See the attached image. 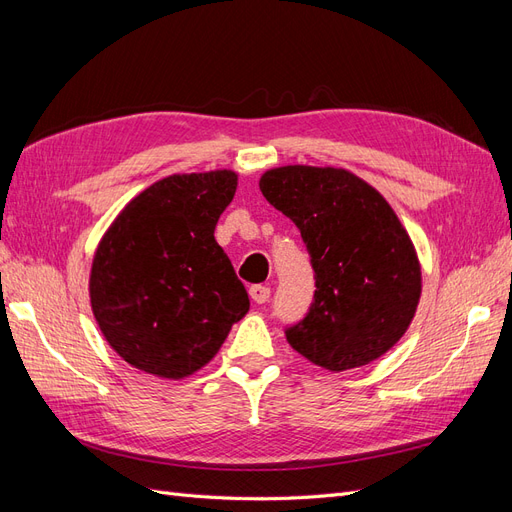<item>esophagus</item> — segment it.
I'll return each instance as SVG.
<instances>
[{"instance_id":"34e87169","label":"esophagus","mask_w":512,"mask_h":512,"mask_svg":"<svg viewBox=\"0 0 512 512\" xmlns=\"http://www.w3.org/2000/svg\"><path fill=\"white\" fill-rule=\"evenodd\" d=\"M250 297H252V301H256L260 305L267 303L271 299V288L269 286H262V284H256V286L250 288Z\"/></svg>"}]
</instances>
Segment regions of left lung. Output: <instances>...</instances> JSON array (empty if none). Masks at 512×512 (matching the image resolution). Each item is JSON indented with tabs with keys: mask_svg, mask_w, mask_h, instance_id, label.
Here are the masks:
<instances>
[{
	"mask_svg": "<svg viewBox=\"0 0 512 512\" xmlns=\"http://www.w3.org/2000/svg\"><path fill=\"white\" fill-rule=\"evenodd\" d=\"M260 192L301 230L316 277L288 344L329 371L389 352L421 299V265L384 196L350 170L301 164L267 170Z\"/></svg>",
	"mask_w": 512,
	"mask_h": 512,
	"instance_id": "8db88e82",
	"label": "left lung"
}]
</instances>
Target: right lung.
<instances>
[{
	"instance_id": "obj_1",
	"label": "right lung",
	"mask_w": 512,
	"mask_h": 512,
	"mask_svg": "<svg viewBox=\"0 0 512 512\" xmlns=\"http://www.w3.org/2000/svg\"><path fill=\"white\" fill-rule=\"evenodd\" d=\"M237 173L170 175L132 198L104 232L89 275L106 342L132 367L179 380L207 365L247 309L213 237Z\"/></svg>"
}]
</instances>
